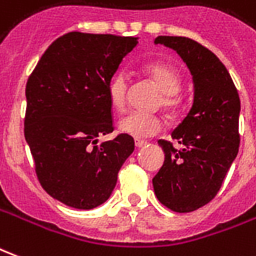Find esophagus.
I'll list each match as a JSON object with an SVG mask.
<instances>
[{
	"mask_svg": "<svg viewBox=\"0 0 256 256\" xmlns=\"http://www.w3.org/2000/svg\"><path fill=\"white\" fill-rule=\"evenodd\" d=\"M134 142H136V146H137V148H142V146H145V145L148 144V142L144 141V140H138V138Z\"/></svg>",
	"mask_w": 256,
	"mask_h": 256,
	"instance_id": "esophagus-1",
	"label": "esophagus"
}]
</instances>
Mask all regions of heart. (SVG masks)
I'll return each instance as SVG.
<instances>
[{"instance_id":"obj_1","label":"heart","mask_w":256,"mask_h":256,"mask_svg":"<svg viewBox=\"0 0 256 256\" xmlns=\"http://www.w3.org/2000/svg\"><path fill=\"white\" fill-rule=\"evenodd\" d=\"M144 72L150 76L154 84L162 92L159 106L164 111L176 112L181 106V97L178 96V90L181 89V74L177 68L170 64L152 63L145 66ZM128 76L124 72L114 74L106 84V96L110 104L114 110L122 111L126 106V96H128ZM119 132L128 134L134 138H145L152 137L163 128V120L155 114H145V112L133 111L119 120L118 123Z\"/></svg>"}]
</instances>
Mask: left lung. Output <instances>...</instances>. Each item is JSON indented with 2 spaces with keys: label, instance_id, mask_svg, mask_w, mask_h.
<instances>
[{
  "label": "left lung",
  "instance_id": "1",
  "mask_svg": "<svg viewBox=\"0 0 256 256\" xmlns=\"http://www.w3.org/2000/svg\"><path fill=\"white\" fill-rule=\"evenodd\" d=\"M155 44L172 48L193 76V106L172 133L181 145L159 140L164 163L152 184L158 200L176 212L210 203L222 186L240 146V97L226 67L214 53L186 36H160Z\"/></svg>",
  "mask_w": 256,
  "mask_h": 256
}]
</instances>
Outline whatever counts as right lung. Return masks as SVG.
<instances>
[{"label":"right lung","mask_w":256,"mask_h":256,"mask_svg":"<svg viewBox=\"0 0 256 256\" xmlns=\"http://www.w3.org/2000/svg\"><path fill=\"white\" fill-rule=\"evenodd\" d=\"M137 44L134 36L68 32L52 42L27 80L24 137L36 177L66 206L104 203L133 154L128 134L100 145L97 137L114 132L106 84Z\"/></svg>","instance_id":"1"}]
</instances>
